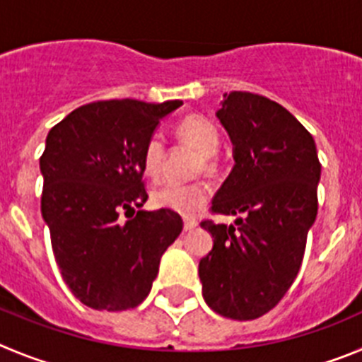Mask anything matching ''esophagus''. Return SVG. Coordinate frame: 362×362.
Listing matches in <instances>:
<instances>
[{"label": "esophagus", "mask_w": 362, "mask_h": 362, "mask_svg": "<svg viewBox=\"0 0 362 362\" xmlns=\"http://www.w3.org/2000/svg\"><path fill=\"white\" fill-rule=\"evenodd\" d=\"M197 226H198V221L194 220V218H184V229L185 230H193Z\"/></svg>", "instance_id": "34e87169"}]
</instances>
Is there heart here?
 <instances>
[{"label":"heart","instance_id":"b5f03b06","mask_svg":"<svg viewBox=\"0 0 362 362\" xmlns=\"http://www.w3.org/2000/svg\"><path fill=\"white\" fill-rule=\"evenodd\" d=\"M175 132L182 141L202 153L204 165L213 169L216 165V151L220 148L221 136L220 129L209 117L202 113H187L180 117L175 124ZM165 160V141L160 133H151L146 139L142 148V169L151 178H158L164 169ZM153 204L162 209L175 211L180 214H194L204 207L209 198V187L204 182H164L158 187L153 189Z\"/></svg>","mask_w":362,"mask_h":362}]
</instances>
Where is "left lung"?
I'll list each match as a JSON object with an SVG mask.
<instances>
[{
    "label": "left lung",
    "instance_id": "1",
    "mask_svg": "<svg viewBox=\"0 0 362 362\" xmlns=\"http://www.w3.org/2000/svg\"><path fill=\"white\" fill-rule=\"evenodd\" d=\"M218 119L234 144V168L204 220L214 238L198 274L205 303L238 321L262 317L294 283L317 216L321 162L308 129L281 104L250 92L226 93Z\"/></svg>",
    "mask_w": 362,
    "mask_h": 362
}]
</instances>
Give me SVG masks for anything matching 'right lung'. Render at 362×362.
Listing matches in <instances>:
<instances>
[{
    "label": "right lung",
    "mask_w": 362,
    "mask_h": 362,
    "mask_svg": "<svg viewBox=\"0 0 362 362\" xmlns=\"http://www.w3.org/2000/svg\"><path fill=\"white\" fill-rule=\"evenodd\" d=\"M178 106L182 100H95L48 133L39 158L41 213L61 276L86 307H139L157 278L162 254L182 233L184 221L175 211H135L148 200L146 139Z\"/></svg>",
    "instance_id": "add662e5"
}]
</instances>
